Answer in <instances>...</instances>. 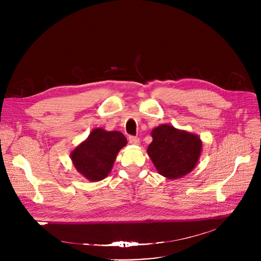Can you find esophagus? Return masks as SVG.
I'll list each match as a JSON object with an SVG mask.
<instances>
[{"label":"esophagus","instance_id":"obj_1","mask_svg":"<svg viewBox=\"0 0 261 261\" xmlns=\"http://www.w3.org/2000/svg\"><path fill=\"white\" fill-rule=\"evenodd\" d=\"M139 138L137 136H129V142L131 144H135V145H138L139 144Z\"/></svg>","mask_w":261,"mask_h":261}]
</instances>
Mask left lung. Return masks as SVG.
Wrapping results in <instances>:
<instances>
[{"instance_id":"8db88e82","label":"left lung","mask_w":261,"mask_h":261,"mask_svg":"<svg viewBox=\"0 0 261 261\" xmlns=\"http://www.w3.org/2000/svg\"><path fill=\"white\" fill-rule=\"evenodd\" d=\"M152 137L147 154L160 174L175 179L192 171L202 146L197 135L161 125L152 131Z\"/></svg>"}]
</instances>
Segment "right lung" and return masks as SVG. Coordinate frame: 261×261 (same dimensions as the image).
Listing matches in <instances>:
<instances>
[{
	"mask_svg": "<svg viewBox=\"0 0 261 261\" xmlns=\"http://www.w3.org/2000/svg\"><path fill=\"white\" fill-rule=\"evenodd\" d=\"M126 143L123 133L98 128L71 153V159L85 177L92 181L101 180L110 172L118 152Z\"/></svg>",
	"mask_w": 261,
	"mask_h": 261,
	"instance_id": "1",
	"label": "right lung"
}]
</instances>
